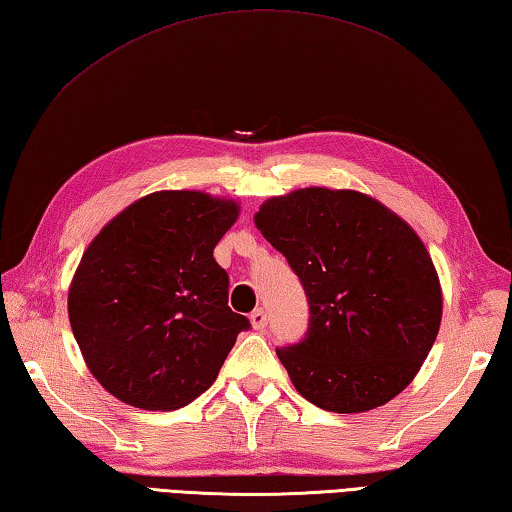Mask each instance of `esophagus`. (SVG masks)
Returning <instances> with one entry per match:
<instances>
[{"mask_svg": "<svg viewBox=\"0 0 512 512\" xmlns=\"http://www.w3.org/2000/svg\"><path fill=\"white\" fill-rule=\"evenodd\" d=\"M250 324H253L255 331H264L266 324H268L266 311L264 309H255L253 313H250Z\"/></svg>", "mask_w": 512, "mask_h": 512, "instance_id": "obj_1", "label": "esophagus"}]
</instances>
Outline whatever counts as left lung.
Wrapping results in <instances>:
<instances>
[{
  "instance_id": "obj_1",
  "label": "left lung",
  "mask_w": 512,
  "mask_h": 512,
  "mask_svg": "<svg viewBox=\"0 0 512 512\" xmlns=\"http://www.w3.org/2000/svg\"><path fill=\"white\" fill-rule=\"evenodd\" d=\"M255 226L309 297V331L277 349L306 401L374 410L412 383L441 327L443 295L421 237L374 197L302 188L262 203Z\"/></svg>"
}]
</instances>
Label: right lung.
<instances>
[{
    "instance_id": "obj_1",
    "label": "right lung",
    "mask_w": 512,
    "mask_h": 512,
    "mask_svg": "<svg viewBox=\"0 0 512 512\" xmlns=\"http://www.w3.org/2000/svg\"><path fill=\"white\" fill-rule=\"evenodd\" d=\"M239 203L199 190L134 201L91 239L69 286V322L87 367L111 396L176 410L215 383L250 327L228 306L212 250Z\"/></svg>"
}]
</instances>
